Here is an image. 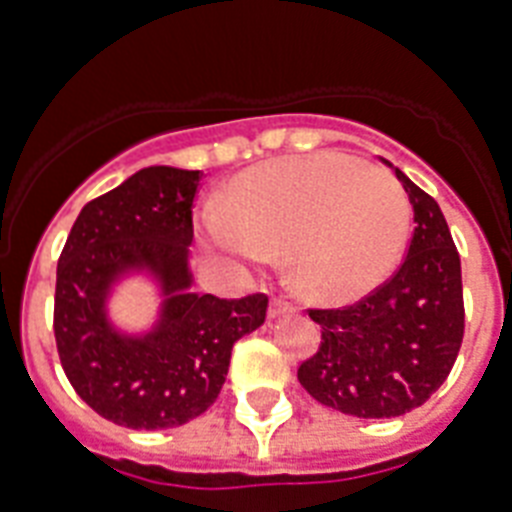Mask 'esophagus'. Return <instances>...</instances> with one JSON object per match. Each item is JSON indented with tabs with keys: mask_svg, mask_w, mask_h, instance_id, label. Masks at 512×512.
Masks as SVG:
<instances>
[{
	"mask_svg": "<svg viewBox=\"0 0 512 512\" xmlns=\"http://www.w3.org/2000/svg\"><path fill=\"white\" fill-rule=\"evenodd\" d=\"M284 313H292V303H287L284 297H271L268 316H271V319H276V316H284Z\"/></svg>",
	"mask_w": 512,
	"mask_h": 512,
	"instance_id": "esophagus-1",
	"label": "esophagus"
}]
</instances>
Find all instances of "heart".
<instances>
[{
    "mask_svg": "<svg viewBox=\"0 0 512 512\" xmlns=\"http://www.w3.org/2000/svg\"><path fill=\"white\" fill-rule=\"evenodd\" d=\"M406 231L401 183L340 151L260 164L233 180L225 215H204V236L220 252L260 260L284 249L289 287L313 303L372 292L398 263Z\"/></svg>",
    "mask_w": 512,
    "mask_h": 512,
    "instance_id": "b5f03b06",
    "label": "heart"
}]
</instances>
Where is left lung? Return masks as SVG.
<instances>
[{
  "label": "left lung",
  "mask_w": 512,
  "mask_h": 512,
  "mask_svg": "<svg viewBox=\"0 0 512 512\" xmlns=\"http://www.w3.org/2000/svg\"><path fill=\"white\" fill-rule=\"evenodd\" d=\"M396 177L417 223L404 263L358 303L308 308L321 345L297 369L319 404L364 420L425 404L452 372L465 335L460 252L444 212L404 172Z\"/></svg>",
  "instance_id": "left-lung-1"
}]
</instances>
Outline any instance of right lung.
Masks as SVG:
<instances>
[{"label": "right lung", "mask_w": 512, "mask_h": 512, "mask_svg": "<svg viewBox=\"0 0 512 512\" xmlns=\"http://www.w3.org/2000/svg\"><path fill=\"white\" fill-rule=\"evenodd\" d=\"M199 170L146 167L84 204L55 281V345L68 382L100 417L132 430L185 425L220 396L233 342L265 321L268 297L193 295L188 247ZM163 281V319L143 338L119 336L105 295L127 270Z\"/></svg>", "instance_id": "right-lung-1"}]
</instances>
